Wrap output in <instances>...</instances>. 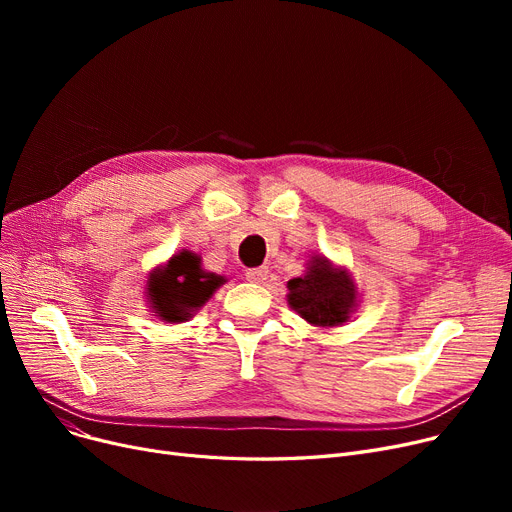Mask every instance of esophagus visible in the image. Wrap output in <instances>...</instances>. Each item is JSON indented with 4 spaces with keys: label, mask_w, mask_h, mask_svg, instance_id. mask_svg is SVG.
<instances>
[{
    "label": "esophagus",
    "mask_w": 512,
    "mask_h": 512,
    "mask_svg": "<svg viewBox=\"0 0 512 512\" xmlns=\"http://www.w3.org/2000/svg\"><path fill=\"white\" fill-rule=\"evenodd\" d=\"M267 267H251V270H247V280L249 282H255V284H263L267 280Z\"/></svg>",
    "instance_id": "obj_1"
}]
</instances>
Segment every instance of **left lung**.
<instances>
[{
    "mask_svg": "<svg viewBox=\"0 0 512 512\" xmlns=\"http://www.w3.org/2000/svg\"><path fill=\"white\" fill-rule=\"evenodd\" d=\"M286 288L288 305L319 328L342 326L357 307L353 278L344 267H334L321 255L311 257L305 276L288 280Z\"/></svg>",
    "mask_w": 512,
    "mask_h": 512,
    "instance_id": "left-lung-1",
    "label": "left lung"
}]
</instances>
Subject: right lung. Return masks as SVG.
I'll return each mask as SVG.
<instances>
[{
  "mask_svg": "<svg viewBox=\"0 0 512 512\" xmlns=\"http://www.w3.org/2000/svg\"><path fill=\"white\" fill-rule=\"evenodd\" d=\"M226 282L224 276L201 270V257L191 251H180L166 265L157 267L147 280V297L153 313L178 324L193 317L211 294Z\"/></svg>",
  "mask_w": 512,
  "mask_h": 512,
  "instance_id": "obj_1",
  "label": "right lung"
}]
</instances>
